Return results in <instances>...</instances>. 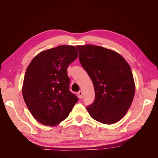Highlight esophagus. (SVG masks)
<instances>
[{
  "instance_id": "obj_1",
  "label": "esophagus",
  "mask_w": 158,
  "mask_h": 158,
  "mask_svg": "<svg viewBox=\"0 0 158 158\" xmlns=\"http://www.w3.org/2000/svg\"><path fill=\"white\" fill-rule=\"evenodd\" d=\"M78 98L80 99H82L83 98V93H82V91H80V92H78Z\"/></svg>"
}]
</instances>
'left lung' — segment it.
Here are the masks:
<instances>
[{"instance_id": "obj_1", "label": "left lung", "mask_w": 158, "mask_h": 158, "mask_svg": "<svg viewBox=\"0 0 158 158\" xmlns=\"http://www.w3.org/2000/svg\"><path fill=\"white\" fill-rule=\"evenodd\" d=\"M79 60L92 80L95 99L86 109L94 120L106 125L125 115L135 93L130 66L118 52L103 47L78 45Z\"/></svg>"}]
</instances>
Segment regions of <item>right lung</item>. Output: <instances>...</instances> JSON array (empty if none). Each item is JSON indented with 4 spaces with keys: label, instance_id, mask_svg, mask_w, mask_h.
Here are the masks:
<instances>
[{
    "label": "right lung",
    "instance_id": "1",
    "mask_svg": "<svg viewBox=\"0 0 158 158\" xmlns=\"http://www.w3.org/2000/svg\"><path fill=\"white\" fill-rule=\"evenodd\" d=\"M78 55L74 46L60 45L41 52L27 66L23 98L33 117L42 125H59L78 102L69 90L67 74L69 65Z\"/></svg>",
    "mask_w": 158,
    "mask_h": 158
}]
</instances>
